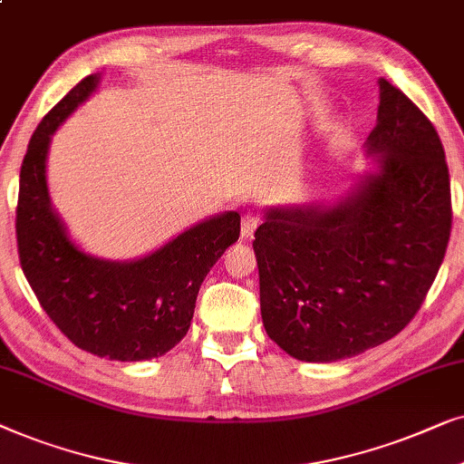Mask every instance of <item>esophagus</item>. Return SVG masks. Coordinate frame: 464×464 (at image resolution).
I'll list each match as a JSON object with an SVG mask.
<instances>
[{
	"mask_svg": "<svg viewBox=\"0 0 464 464\" xmlns=\"http://www.w3.org/2000/svg\"><path fill=\"white\" fill-rule=\"evenodd\" d=\"M258 214L256 212H246L244 218H242V237L244 239H250L252 236H255L256 227H258Z\"/></svg>",
	"mask_w": 464,
	"mask_h": 464,
	"instance_id": "obj_1",
	"label": "esophagus"
}]
</instances>
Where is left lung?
Instances as JSON below:
<instances>
[{
  "label": "left lung",
  "mask_w": 464,
  "mask_h": 464,
  "mask_svg": "<svg viewBox=\"0 0 464 464\" xmlns=\"http://www.w3.org/2000/svg\"><path fill=\"white\" fill-rule=\"evenodd\" d=\"M375 169L331 206L271 208L255 233L261 316L296 361L333 362L388 342L416 316L452 228L433 122L380 78Z\"/></svg>",
  "instance_id": "obj_1"
}]
</instances>
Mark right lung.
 <instances>
[{"mask_svg": "<svg viewBox=\"0 0 464 464\" xmlns=\"http://www.w3.org/2000/svg\"><path fill=\"white\" fill-rule=\"evenodd\" d=\"M97 86L99 73L80 80L29 141L18 182V258L40 305L72 343L110 361H148L187 335L201 282L237 242L239 214L197 222L135 261H106L73 244L53 209L46 157L53 133Z\"/></svg>", "mask_w": 464, "mask_h": 464, "instance_id": "1", "label": "right lung"}]
</instances>
